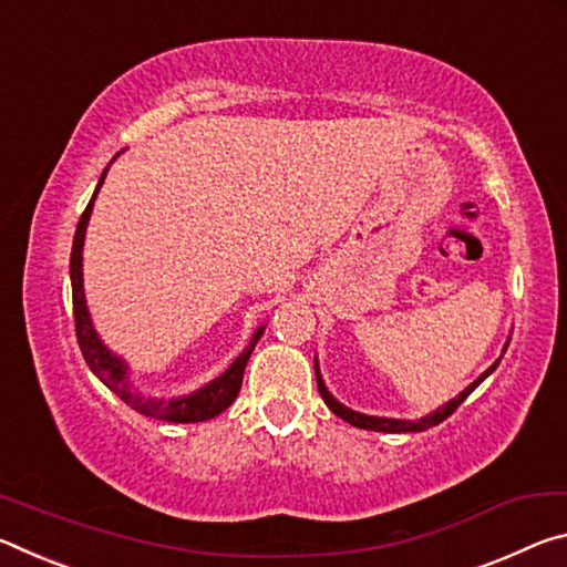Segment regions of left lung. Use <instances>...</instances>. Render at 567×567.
Instances as JSON below:
<instances>
[{
    "mask_svg": "<svg viewBox=\"0 0 567 567\" xmlns=\"http://www.w3.org/2000/svg\"><path fill=\"white\" fill-rule=\"evenodd\" d=\"M509 344V341H507ZM507 344H505V349H507ZM503 349V351H505ZM503 359V357H499ZM499 359L495 361L493 367H489L485 374H480L475 382H472L465 392H460L457 396L454 399H450L447 404H442L440 410H434L432 414H426V416H422V420H389V416H369V414H361V412H354V410H349V406H344L341 402H337V399H333L331 394H329V389H327V384H323V379H321V371H319V364H317V384H319V394H321V399L323 402H327V406L329 410L337 414V416H341V420L344 422H349V424H354V426H359V430H371V432H392V434H396V432H424V430H430V426H434V424H440V422H444L447 420V416L457 410V406L465 402V399L475 392V389L485 382V379L493 374V371L497 369V364H499ZM317 361V359H313Z\"/></svg>",
    "mask_w": 567,
    "mask_h": 567,
    "instance_id": "1",
    "label": "left lung"
}]
</instances>
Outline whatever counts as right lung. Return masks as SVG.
Here are the masks:
<instances>
[{"label":"right lung","mask_w":567,"mask_h":567,"mask_svg":"<svg viewBox=\"0 0 567 567\" xmlns=\"http://www.w3.org/2000/svg\"><path fill=\"white\" fill-rule=\"evenodd\" d=\"M107 168L102 171L97 188H95V193H92L85 213L80 216L78 230H74V240H72V256H70L74 331H78V344H80L82 357H85L87 367L92 369V374H95L100 382L110 389V392H115L130 406V410H135L137 414L153 416V420H163V422H178V424L213 420V416H218L223 410H228V406L234 404V399L240 392V382H244V371H246V364L250 359V351H254V347L258 344V339H261L266 327L256 329L254 337H250V344L240 351L234 364L223 371L220 377L213 379V382H208L206 386L196 389V392H190L185 396H175V399H153V396L137 394L127 379L125 361L102 344V339L97 337L95 327H92L87 301H85V289H82V246H85V230H87V220L92 213V203H95V198H97L100 185H102V181H105Z\"/></svg>","instance_id":"add662e5"}]
</instances>
